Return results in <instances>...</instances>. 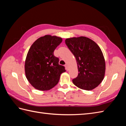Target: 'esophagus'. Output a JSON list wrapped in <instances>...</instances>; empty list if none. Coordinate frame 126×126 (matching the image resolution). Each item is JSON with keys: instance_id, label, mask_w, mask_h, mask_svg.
<instances>
[{"instance_id": "34e87169", "label": "esophagus", "mask_w": 126, "mask_h": 126, "mask_svg": "<svg viewBox=\"0 0 126 126\" xmlns=\"http://www.w3.org/2000/svg\"><path fill=\"white\" fill-rule=\"evenodd\" d=\"M65 69L66 70H68V65L67 64H66L65 65Z\"/></svg>"}]
</instances>
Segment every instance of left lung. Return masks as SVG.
Listing matches in <instances>:
<instances>
[{
  "instance_id": "obj_1",
  "label": "left lung",
  "mask_w": 126,
  "mask_h": 126,
  "mask_svg": "<svg viewBox=\"0 0 126 126\" xmlns=\"http://www.w3.org/2000/svg\"><path fill=\"white\" fill-rule=\"evenodd\" d=\"M66 46L74 55L79 74L73 79L80 89L92 90L97 87L104 79L106 63L103 53L96 43L86 37L66 38Z\"/></svg>"
}]
</instances>
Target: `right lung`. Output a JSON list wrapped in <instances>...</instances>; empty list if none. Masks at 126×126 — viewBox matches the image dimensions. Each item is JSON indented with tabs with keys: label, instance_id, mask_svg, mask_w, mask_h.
I'll use <instances>...</instances> for the list:
<instances>
[{
	"label": "right lung",
	"instance_id": "add662e5",
	"mask_svg": "<svg viewBox=\"0 0 126 126\" xmlns=\"http://www.w3.org/2000/svg\"><path fill=\"white\" fill-rule=\"evenodd\" d=\"M62 42L61 37L45 35L31 46L25 62V73L35 89L42 91L52 89L58 83L61 74L65 71L64 66L58 64V58L53 55Z\"/></svg>",
	"mask_w": 126,
	"mask_h": 126
}]
</instances>
